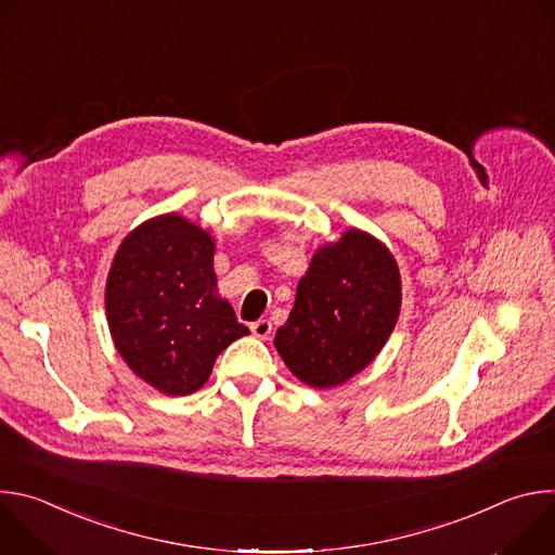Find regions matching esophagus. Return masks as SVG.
<instances>
[{
  "label": "esophagus",
  "instance_id": "34e87169",
  "mask_svg": "<svg viewBox=\"0 0 555 555\" xmlns=\"http://www.w3.org/2000/svg\"><path fill=\"white\" fill-rule=\"evenodd\" d=\"M250 330H253V334H255L257 338H261V340H268V338L272 336V323H270V321H266V319H261V321L253 323V325H250Z\"/></svg>",
  "mask_w": 555,
  "mask_h": 555
}]
</instances>
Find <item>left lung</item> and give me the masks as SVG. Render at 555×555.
I'll return each mask as SVG.
<instances>
[{
	"mask_svg": "<svg viewBox=\"0 0 555 555\" xmlns=\"http://www.w3.org/2000/svg\"><path fill=\"white\" fill-rule=\"evenodd\" d=\"M400 270L375 236L349 230L313 255L274 347L305 384L332 388L360 373L398 323Z\"/></svg>",
	"mask_w": 555,
	"mask_h": 555,
	"instance_id": "8db88e82",
	"label": "left lung"
}]
</instances>
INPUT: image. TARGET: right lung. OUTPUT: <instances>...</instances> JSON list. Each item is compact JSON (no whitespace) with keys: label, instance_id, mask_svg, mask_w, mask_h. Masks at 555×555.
I'll use <instances>...</instances> for the list:
<instances>
[{"label":"right lung","instance_id":"right-lung-1","mask_svg":"<svg viewBox=\"0 0 555 555\" xmlns=\"http://www.w3.org/2000/svg\"><path fill=\"white\" fill-rule=\"evenodd\" d=\"M210 234L180 215L144 221L120 244L107 323L131 371L167 395L204 386L217 356L250 330L217 296Z\"/></svg>","mask_w":555,"mask_h":555}]
</instances>
